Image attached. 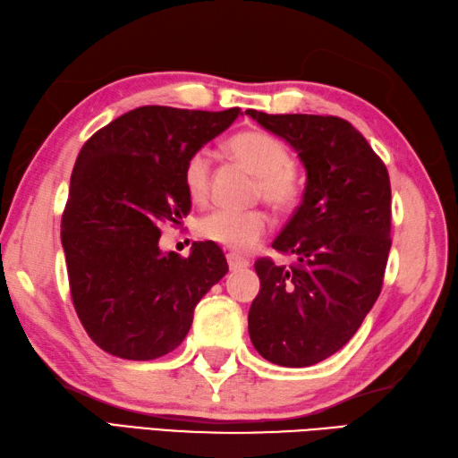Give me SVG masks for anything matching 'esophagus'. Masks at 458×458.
<instances>
[{
	"label": "esophagus",
	"instance_id": "esophagus-1",
	"mask_svg": "<svg viewBox=\"0 0 458 458\" xmlns=\"http://www.w3.org/2000/svg\"><path fill=\"white\" fill-rule=\"evenodd\" d=\"M227 262H229L231 270H241V268L249 267V260L245 257L235 255V252H227Z\"/></svg>",
	"mask_w": 458,
	"mask_h": 458
}]
</instances>
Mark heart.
I'll list each match as a JSON object with an SVG mask.
<instances>
[{"instance_id":"obj_1","label":"heart","mask_w":458,"mask_h":458,"mask_svg":"<svg viewBox=\"0 0 458 458\" xmlns=\"http://www.w3.org/2000/svg\"><path fill=\"white\" fill-rule=\"evenodd\" d=\"M227 152L255 174V191L272 209L290 211L303 194V176L290 160L288 147L267 131L247 129L227 140ZM211 162L206 150L188 157L182 180L191 201H203L209 194ZM268 229L260 209H216L199 221V235L233 252H250Z\"/></svg>"}]
</instances>
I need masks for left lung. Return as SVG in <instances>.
Here are the masks:
<instances>
[{
    "mask_svg": "<svg viewBox=\"0 0 458 458\" xmlns=\"http://www.w3.org/2000/svg\"><path fill=\"white\" fill-rule=\"evenodd\" d=\"M245 114L290 143L308 174L300 208L272 242L296 264L255 262L260 292L249 335L267 360L311 367L351 341L380 296L392 247L390 176L341 117Z\"/></svg>",
    "mask_w": 458,
    "mask_h": 458,
    "instance_id": "left-lung-1",
    "label": "left lung"
}]
</instances>
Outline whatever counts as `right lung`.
Returning <instances> with one entry per match:
<instances>
[{
    "label": "right lung",
    "mask_w": 458,
    "mask_h": 458,
    "mask_svg": "<svg viewBox=\"0 0 458 458\" xmlns=\"http://www.w3.org/2000/svg\"><path fill=\"white\" fill-rule=\"evenodd\" d=\"M239 114L143 106L80 150L60 237L78 318L114 357L152 360L174 351L198 301L227 274L225 255L211 241L194 242L188 259L162 252L158 225L188 216L186 160Z\"/></svg>",
    "instance_id": "1"
}]
</instances>
